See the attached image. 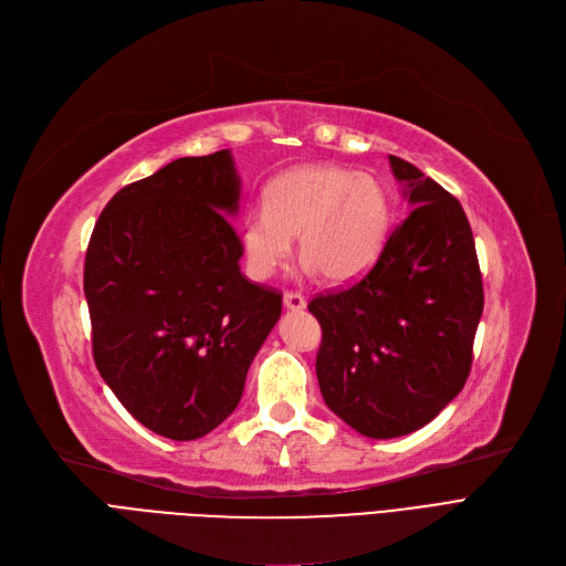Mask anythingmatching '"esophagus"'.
Returning <instances> with one entry per match:
<instances>
[{"mask_svg": "<svg viewBox=\"0 0 566 566\" xmlns=\"http://www.w3.org/2000/svg\"><path fill=\"white\" fill-rule=\"evenodd\" d=\"M305 305H307V301H305L303 293H295V291H286L284 293V307L286 310L301 312V310H305Z\"/></svg>", "mask_w": 566, "mask_h": 566, "instance_id": "esophagus-1", "label": "esophagus"}]
</instances>
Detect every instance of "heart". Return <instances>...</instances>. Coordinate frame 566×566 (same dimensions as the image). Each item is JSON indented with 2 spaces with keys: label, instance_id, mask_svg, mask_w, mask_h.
I'll list each match as a JSON object with an SVG mask.
<instances>
[{
  "label": "heart",
  "instance_id": "heart-1",
  "mask_svg": "<svg viewBox=\"0 0 566 566\" xmlns=\"http://www.w3.org/2000/svg\"><path fill=\"white\" fill-rule=\"evenodd\" d=\"M392 229V201L374 176L333 165L291 169L265 190V206L252 208L241 222V248L248 273L263 282L293 252L328 282L365 275L380 256Z\"/></svg>",
  "mask_w": 566,
  "mask_h": 566
}]
</instances>
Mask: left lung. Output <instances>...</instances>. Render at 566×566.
I'll use <instances>...</instances> for the list:
<instances>
[{"instance_id":"8db88e82","label":"left lung","mask_w":566,"mask_h":566,"mask_svg":"<svg viewBox=\"0 0 566 566\" xmlns=\"http://www.w3.org/2000/svg\"><path fill=\"white\" fill-rule=\"evenodd\" d=\"M412 211L358 282L307 305L323 339L325 406L369 438L422 429L468 380L484 310L474 238L457 197L390 156Z\"/></svg>"}]
</instances>
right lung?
<instances>
[{
    "instance_id": "1",
    "label": "right lung",
    "mask_w": 566,
    "mask_h": 566,
    "mask_svg": "<svg viewBox=\"0 0 566 566\" xmlns=\"http://www.w3.org/2000/svg\"><path fill=\"white\" fill-rule=\"evenodd\" d=\"M229 151L178 158L118 190L84 259L94 360L137 422L197 440L241 401L282 293L241 273Z\"/></svg>"
}]
</instances>
